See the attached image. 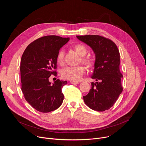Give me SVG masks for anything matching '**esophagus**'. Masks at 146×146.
<instances>
[{
	"mask_svg": "<svg viewBox=\"0 0 146 146\" xmlns=\"http://www.w3.org/2000/svg\"><path fill=\"white\" fill-rule=\"evenodd\" d=\"M70 83L72 84H78L80 83V82H79V81H70Z\"/></svg>",
	"mask_w": 146,
	"mask_h": 146,
	"instance_id": "obj_1",
	"label": "esophagus"
}]
</instances>
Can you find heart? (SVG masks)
I'll use <instances>...</instances> for the list:
<instances>
[{
    "label": "heart",
    "mask_w": 146,
    "mask_h": 146,
    "mask_svg": "<svg viewBox=\"0 0 146 146\" xmlns=\"http://www.w3.org/2000/svg\"><path fill=\"white\" fill-rule=\"evenodd\" d=\"M74 49L80 56H82L80 60L83 63L88 67H91L94 64V60L90 57H85L87 54L88 50L85 45L83 44H77L74 46ZM64 52L63 49L60 50L57 56V61L59 64H62L64 60ZM61 75L64 79L76 81L79 80L85 73V68L83 66H67L61 70Z\"/></svg>",
    "instance_id": "b5f03b06"
}]
</instances>
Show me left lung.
I'll list each match as a JSON object with an SVG mask.
<instances>
[{
	"mask_svg": "<svg viewBox=\"0 0 146 146\" xmlns=\"http://www.w3.org/2000/svg\"><path fill=\"white\" fill-rule=\"evenodd\" d=\"M76 36L94 51L95 61L91 78L99 81L91 83V89L87 95L83 96V100L92 110H108L115 103L122 92L119 50L112 41L102 36Z\"/></svg>",
	"mask_w": 146,
	"mask_h": 146,
	"instance_id": "left-lung-1",
	"label": "left lung"
}]
</instances>
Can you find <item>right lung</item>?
<instances>
[{
  "mask_svg": "<svg viewBox=\"0 0 146 146\" xmlns=\"http://www.w3.org/2000/svg\"><path fill=\"white\" fill-rule=\"evenodd\" d=\"M70 40L56 35L41 37L28 45L22 56L21 80L26 101L38 111L50 112L58 108L64 95L62 88L67 81L57 79L52 84L49 78L57 75V56Z\"/></svg>",
  "mask_w": 146,
  "mask_h": 146,
  "instance_id": "obj_1",
  "label": "right lung"
}]
</instances>
